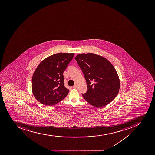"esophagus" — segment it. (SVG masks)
I'll return each mask as SVG.
<instances>
[{
	"label": "esophagus",
	"mask_w": 155,
	"mask_h": 155,
	"mask_svg": "<svg viewBox=\"0 0 155 155\" xmlns=\"http://www.w3.org/2000/svg\"><path fill=\"white\" fill-rule=\"evenodd\" d=\"M78 85H76V84H75V85H74V86L73 87V88H75V89H76V88H78Z\"/></svg>",
	"instance_id": "esophagus-1"
}]
</instances>
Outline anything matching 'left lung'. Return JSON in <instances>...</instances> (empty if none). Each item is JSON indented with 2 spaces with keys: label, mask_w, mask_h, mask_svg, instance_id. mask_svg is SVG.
Instances as JSON below:
<instances>
[{
  "label": "left lung",
  "mask_w": 155,
  "mask_h": 155,
  "mask_svg": "<svg viewBox=\"0 0 155 155\" xmlns=\"http://www.w3.org/2000/svg\"><path fill=\"white\" fill-rule=\"evenodd\" d=\"M75 59L82 70L88 91L83 95L85 100L100 108L114 100L120 86L117 73L110 61L93 53L77 55Z\"/></svg>",
  "instance_id": "1"
}]
</instances>
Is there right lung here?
Segmentation results:
<instances>
[{
    "instance_id": "1",
    "label": "right lung",
    "mask_w": 155,
    "mask_h": 155,
    "mask_svg": "<svg viewBox=\"0 0 155 155\" xmlns=\"http://www.w3.org/2000/svg\"><path fill=\"white\" fill-rule=\"evenodd\" d=\"M74 53H58L42 60L33 73L32 90L37 100L54 106L64 99L69 90L64 85L63 72Z\"/></svg>"
}]
</instances>
